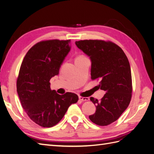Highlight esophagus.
Returning <instances> with one entry per match:
<instances>
[{"label":"esophagus","instance_id":"obj_1","mask_svg":"<svg viewBox=\"0 0 154 154\" xmlns=\"http://www.w3.org/2000/svg\"><path fill=\"white\" fill-rule=\"evenodd\" d=\"M79 100H81L82 101H85L89 100V97H82V96H79Z\"/></svg>","mask_w":154,"mask_h":154}]
</instances>
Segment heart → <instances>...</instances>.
Listing matches in <instances>:
<instances>
[{
    "label": "heart",
    "instance_id": "b5f03b06",
    "mask_svg": "<svg viewBox=\"0 0 154 154\" xmlns=\"http://www.w3.org/2000/svg\"><path fill=\"white\" fill-rule=\"evenodd\" d=\"M83 57V56H78V57L77 58H81V57Z\"/></svg>",
    "mask_w": 154,
    "mask_h": 154
}]
</instances>
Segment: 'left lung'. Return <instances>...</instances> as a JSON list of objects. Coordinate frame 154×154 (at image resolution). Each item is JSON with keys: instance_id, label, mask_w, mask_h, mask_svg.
<instances>
[{"instance_id": "1", "label": "left lung", "mask_w": 154, "mask_h": 154, "mask_svg": "<svg viewBox=\"0 0 154 154\" xmlns=\"http://www.w3.org/2000/svg\"><path fill=\"white\" fill-rule=\"evenodd\" d=\"M75 44L91 58V79H100L98 87L106 92L101 100L90 98L96 110L89 119L97 125H109L120 117L131 100L132 74L128 60L122 49L110 41L84 40Z\"/></svg>"}]
</instances>
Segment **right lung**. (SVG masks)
Masks as SVG:
<instances>
[{
	"label": "right lung",
	"mask_w": 154,
	"mask_h": 154,
	"mask_svg": "<svg viewBox=\"0 0 154 154\" xmlns=\"http://www.w3.org/2000/svg\"><path fill=\"white\" fill-rule=\"evenodd\" d=\"M71 40L41 41L27 51L17 81L21 105L32 122L44 128L58 124L78 96L72 92L60 95L50 87L71 49Z\"/></svg>",
	"instance_id": "add662e5"
}]
</instances>
